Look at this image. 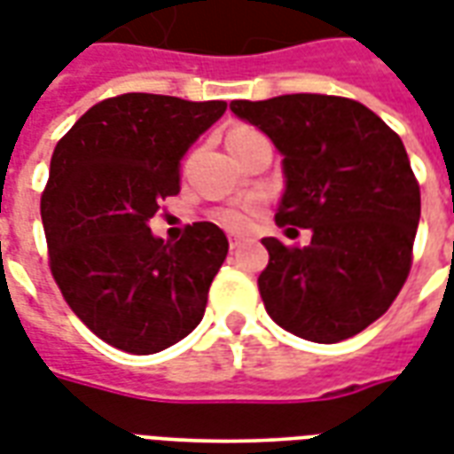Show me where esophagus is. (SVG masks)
<instances>
[{
  "instance_id": "esophagus-1",
  "label": "esophagus",
  "mask_w": 454,
  "mask_h": 454,
  "mask_svg": "<svg viewBox=\"0 0 454 454\" xmlns=\"http://www.w3.org/2000/svg\"><path fill=\"white\" fill-rule=\"evenodd\" d=\"M246 243V238H240V236H233L231 240H228V246H231V250H238V247L243 246Z\"/></svg>"
}]
</instances>
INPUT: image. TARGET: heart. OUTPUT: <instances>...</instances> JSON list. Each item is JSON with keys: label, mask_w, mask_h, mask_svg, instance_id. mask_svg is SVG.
Returning <instances> with one entry per match:
<instances>
[{"label": "heart", "mask_w": 454, "mask_h": 454, "mask_svg": "<svg viewBox=\"0 0 454 454\" xmlns=\"http://www.w3.org/2000/svg\"><path fill=\"white\" fill-rule=\"evenodd\" d=\"M257 136L255 129H250V126H233V129L228 130V145H238V143H243V140L253 138ZM214 218H216L218 223L228 231H238V233H243V231H250V228L255 226V221L260 218V204L257 201H238V204H231V207H223L214 211Z\"/></svg>", "instance_id": "b5f03b06"}]
</instances>
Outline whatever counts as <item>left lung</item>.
I'll return each mask as SVG.
<instances>
[{
    "label": "left lung",
    "mask_w": 454,
    "mask_h": 454,
    "mask_svg": "<svg viewBox=\"0 0 454 454\" xmlns=\"http://www.w3.org/2000/svg\"><path fill=\"white\" fill-rule=\"evenodd\" d=\"M285 155L277 226L311 228V243L265 238L257 277L267 314L314 342L352 338L387 314L406 282L420 187L401 138L364 104L328 94L231 102ZM292 231V228H289Z\"/></svg>",
    "instance_id": "1"
}]
</instances>
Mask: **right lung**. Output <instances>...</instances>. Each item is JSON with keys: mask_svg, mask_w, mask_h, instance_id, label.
I'll return each instance as SVG.
<instances>
[{"mask_svg": "<svg viewBox=\"0 0 454 454\" xmlns=\"http://www.w3.org/2000/svg\"><path fill=\"white\" fill-rule=\"evenodd\" d=\"M223 112L216 99L119 94L94 104L55 145L41 197L48 265L74 316L119 350H165L204 318L226 233L197 221L165 243L148 221L179 192L189 145Z\"/></svg>", "mask_w": 454, "mask_h": 454, "instance_id": "obj_1", "label": "right lung"}]
</instances>
